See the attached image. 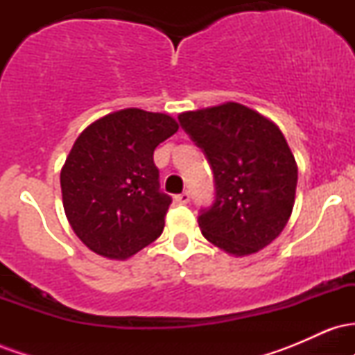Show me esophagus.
I'll use <instances>...</instances> for the list:
<instances>
[{
  "label": "esophagus",
  "instance_id": "1",
  "mask_svg": "<svg viewBox=\"0 0 355 355\" xmlns=\"http://www.w3.org/2000/svg\"><path fill=\"white\" fill-rule=\"evenodd\" d=\"M175 202L180 203V205H185V203L190 202V193L189 191H183V193L175 195Z\"/></svg>",
  "mask_w": 355,
  "mask_h": 355
}]
</instances>
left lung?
Wrapping results in <instances>:
<instances>
[{"label": "left lung", "mask_w": 355, "mask_h": 355, "mask_svg": "<svg viewBox=\"0 0 355 355\" xmlns=\"http://www.w3.org/2000/svg\"><path fill=\"white\" fill-rule=\"evenodd\" d=\"M178 121L214 172L215 200L198 215L203 237L237 257L267 247L287 225L297 189L295 158L279 126L232 101Z\"/></svg>", "instance_id": "1"}]
</instances>
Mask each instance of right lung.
I'll return each instance as SVG.
<instances>
[{"instance_id": "right-lung-1", "label": "right lung", "mask_w": 355, "mask_h": 355, "mask_svg": "<svg viewBox=\"0 0 355 355\" xmlns=\"http://www.w3.org/2000/svg\"><path fill=\"white\" fill-rule=\"evenodd\" d=\"M177 130L165 113L126 108L76 138L61 168V195L71 229L89 250L125 260L160 237L172 198L160 190L153 152Z\"/></svg>"}]
</instances>
